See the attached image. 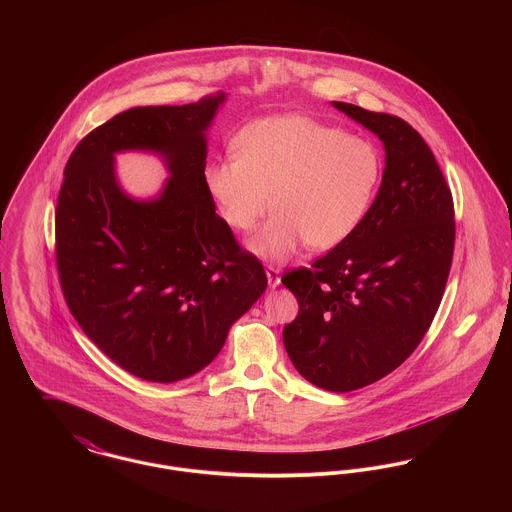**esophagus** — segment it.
Returning <instances> with one entry per match:
<instances>
[{"instance_id":"34e87169","label":"esophagus","mask_w":512,"mask_h":512,"mask_svg":"<svg viewBox=\"0 0 512 512\" xmlns=\"http://www.w3.org/2000/svg\"><path fill=\"white\" fill-rule=\"evenodd\" d=\"M268 286L276 288L280 286V270L276 267H267Z\"/></svg>"}]
</instances>
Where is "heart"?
Segmentation results:
<instances>
[{"instance_id":"1","label":"heart","mask_w":512,"mask_h":512,"mask_svg":"<svg viewBox=\"0 0 512 512\" xmlns=\"http://www.w3.org/2000/svg\"><path fill=\"white\" fill-rule=\"evenodd\" d=\"M228 155L207 165L205 188L222 220L249 234L268 207L276 211L249 249L282 263L303 244L326 251L365 220L382 178V155L370 140L340 126L280 115L251 122Z\"/></svg>"}]
</instances>
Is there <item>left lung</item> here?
Returning a JSON list of instances; mask_svg holds the SVG:
<instances>
[{"mask_svg": "<svg viewBox=\"0 0 512 512\" xmlns=\"http://www.w3.org/2000/svg\"><path fill=\"white\" fill-rule=\"evenodd\" d=\"M332 105L384 142L386 169L355 234L282 276L299 303L282 336L305 380L343 393L390 374L428 332L453 261L455 209L432 149L409 122Z\"/></svg>", "mask_w": 512, "mask_h": 512, "instance_id": "8db88e82", "label": "left lung"}]
</instances>
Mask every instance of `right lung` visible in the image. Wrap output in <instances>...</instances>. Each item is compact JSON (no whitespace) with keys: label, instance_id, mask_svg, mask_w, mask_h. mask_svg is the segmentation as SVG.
Here are the masks:
<instances>
[{"label":"right lung","instance_id":"right-lung-1","mask_svg":"<svg viewBox=\"0 0 512 512\" xmlns=\"http://www.w3.org/2000/svg\"><path fill=\"white\" fill-rule=\"evenodd\" d=\"M224 94L134 107L92 130L65 167L55 259L84 334L117 365L171 384L209 365L230 326L267 290L261 261L240 247L205 188L207 140ZM155 150L172 178L155 200L124 195L114 153Z\"/></svg>","mask_w":512,"mask_h":512}]
</instances>
